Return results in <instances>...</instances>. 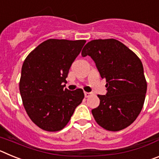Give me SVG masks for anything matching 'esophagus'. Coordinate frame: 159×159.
Here are the masks:
<instances>
[{
    "instance_id": "34e87169",
    "label": "esophagus",
    "mask_w": 159,
    "mask_h": 159,
    "mask_svg": "<svg viewBox=\"0 0 159 159\" xmlns=\"http://www.w3.org/2000/svg\"><path fill=\"white\" fill-rule=\"evenodd\" d=\"M91 95H92V93H91V92H84V96L86 97V98L91 96Z\"/></svg>"
}]
</instances>
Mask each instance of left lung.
Wrapping results in <instances>:
<instances>
[{"instance_id":"obj_1","label":"left lung","mask_w":159,"mask_h":159,"mask_svg":"<svg viewBox=\"0 0 159 159\" xmlns=\"http://www.w3.org/2000/svg\"><path fill=\"white\" fill-rule=\"evenodd\" d=\"M92 57L100 76L106 79V95H98L99 105L92 111L96 123L111 131L130 126L143 109L147 84L137 55L115 39L94 40L83 48Z\"/></svg>"}]
</instances>
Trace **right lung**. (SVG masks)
Masks as SVG:
<instances>
[{
    "label": "right lung",
    "instance_id": "obj_1",
    "mask_svg": "<svg viewBox=\"0 0 159 159\" xmlns=\"http://www.w3.org/2000/svg\"><path fill=\"white\" fill-rule=\"evenodd\" d=\"M86 40L49 39L24 61L19 88L33 123L47 131L62 130L84 98L83 90L64 89L66 78Z\"/></svg>",
    "mask_w": 159,
    "mask_h": 159
}]
</instances>
